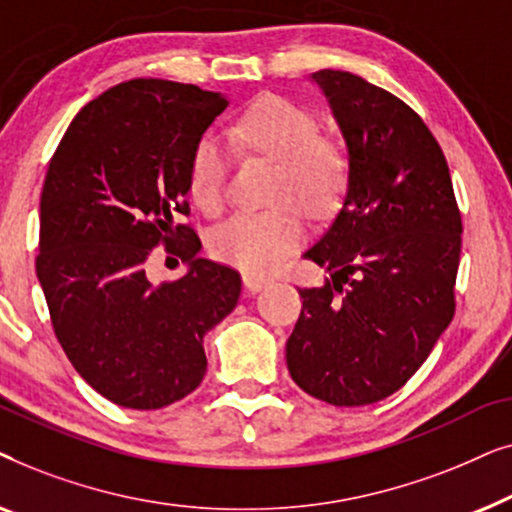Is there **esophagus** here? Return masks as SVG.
I'll return each instance as SVG.
<instances>
[{
    "mask_svg": "<svg viewBox=\"0 0 512 512\" xmlns=\"http://www.w3.org/2000/svg\"><path fill=\"white\" fill-rule=\"evenodd\" d=\"M242 279H244V286H247V289H249L251 293H258V291L265 289V286L270 284L268 277L256 275V272H244Z\"/></svg>",
    "mask_w": 512,
    "mask_h": 512,
    "instance_id": "esophagus-1",
    "label": "esophagus"
}]
</instances>
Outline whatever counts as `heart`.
<instances>
[{"instance_id": "b5f03b06", "label": "heart", "mask_w": 512, "mask_h": 512, "mask_svg": "<svg viewBox=\"0 0 512 512\" xmlns=\"http://www.w3.org/2000/svg\"><path fill=\"white\" fill-rule=\"evenodd\" d=\"M226 139L254 156L277 163L272 200L261 212H237L212 235L221 261L251 272H265L291 254L305 235L303 205L312 216L338 205L349 179V156L338 137L319 132L312 111L277 95H265L226 128ZM188 186L202 212L219 214L228 202L230 158L214 137L193 149Z\"/></svg>"}]
</instances>
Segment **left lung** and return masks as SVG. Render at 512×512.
<instances>
[{
	"mask_svg": "<svg viewBox=\"0 0 512 512\" xmlns=\"http://www.w3.org/2000/svg\"><path fill=\"white\" fill-rule=\"evenodd\" d=\"M312 79L347 142L349 184L305 251L328 277L298 289L286 363L310 396L354 408L401 389L450 326L464 226L443 149L415 109L356 74Z\"/></svg>",
	"mask_w": 512,
	"mask_h": 512,
	"instance_id": "obj_1",
	"label": "left lung"
}]
</instances>
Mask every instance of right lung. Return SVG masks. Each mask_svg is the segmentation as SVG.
Wrapping results in <instances>:
<instances>
[{
  "mask_svg": "<svg viewBox=\"0 0 512 512\" xmlns=\"http://www.w3.org/2000/svg\"><path fill=\"white\" fill-rule=\"evenodd\" d=\"M226 107L191 83L132 79L88 102L48 163L37 277L53 333L121 408L158 410L198 389L202 338L240 300V272L198 258V233L179 221L193 149ZM156 246L192 270L153 285Z\"/></svg>",
  "mask_w": 512,
  "mask_h": 512,
  "instance_id": "add662e5",
  "label": "right lung"
}]
</instances>
